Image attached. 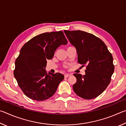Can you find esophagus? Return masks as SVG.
Wrapping results in <instances>:
<instances>
[{"label": "esophagus", "instance_id": "34e87169", "mask_svg": "<svg viewBox=\"0 0 126 126\" xmlns=\"http://www.w3.org/2000/svg\"><path fill=\"white\" fill-rule=\"evenodd\" d=\"M71 76H72L71 74H69V73H66L64 74V77L65 78H67V77H69Z\"/></svg>", "mask_w": 126, "mask_h": 126}]
</instances>
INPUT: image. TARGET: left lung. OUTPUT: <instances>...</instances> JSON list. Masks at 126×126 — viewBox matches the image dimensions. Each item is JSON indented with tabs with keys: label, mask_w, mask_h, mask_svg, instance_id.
Masks as SVG:
<instances>
[{
	"label": "left lung",
	"mask_w": 126,
	"mask_h": 126,
	"mask_svg": "<svg viewBox=\"0 0 126 126\" xmlns=\"http://www.w3.org/2000/svg\"><path fill=\"white\" fill-rule=\"evenodd\" d=\"M76 48L78 62L86 65V74L74 73L77 82L73 86L79 97L91 99L107 88L114 70L113 57L105 43L92 34L81 31H64Z\"/></svg>",
	"instance_id": "obj_1"
}]
</instances>
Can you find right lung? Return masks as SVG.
I'll return each instance as SVG.
<instances>
[{"instance_id": "1", "label": "right lung", "mask_w": 126, "mask_h": 126, "mask_svg": "<svg viewBox=\"0 0 126 126\" xmlns=\"http://www.w3.org/2000/svg\"><path fill=\"white\" fill-rule=\"evenodd\" d=\"M67 43L63 32L58 31L40 34L22 47L15 62L14 76L26 96L43 101L54 95L64 76L48 74L47 60L52 59L55 50Z\"/></svg>"}]
</instances>
